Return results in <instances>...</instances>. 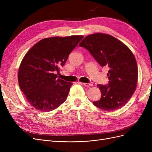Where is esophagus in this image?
Returning a JSON list of instances; mask_svg holds the SVG:
<instances>
[{
  "mask_svg": "<svg viewBox=\"0 0 152 152\" xmlns=\"http://www.w3.org/2000/svg\"><path fill=\"white\" fill-rule=\"evenodd\" d=\"M82 84L84 86H85L86 87H89L92 86V84H91V83H82Z\"/></svg>",
  "mask_w": 152,
  "mask_h": 152,
  "instance_id": "esophagus-1",
  "label": "esophagus"
}]
</instances>
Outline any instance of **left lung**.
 Returning a JSON list of instances; mask_svg holds the SVG:
<instances>
[{
	"label": "left lung",
	"mask_w": 152,
	"mask_h": 152,
	"mask_svg": "<svg viewBox=\"0 0 152 152\" xmlns=\"http://www.w3.org/2000/svg\"><path fill=\"white\" fill-rule=\"evenodd\" d=\"M79 46L88 50L102 67L109 68L108 84L97 85L102 96L93 104L105 111L126 105L136 88L138 77L137 62L131 50L116 38L102 33L87 36Z\"/></svg>",
	"instance_id": "8db88e82"
}]
</instances>
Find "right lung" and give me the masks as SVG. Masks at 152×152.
I'll use <instances>...</instances> for the list:
<instances>
[{"mask_svg": "<svg viewBox=\"0 0 152 152\" xmlns=\"http://www.w3.org/2000/svg\"><path fill=\"white\" fill-rule=\"evenodd\" d=\"M83 36L45 38L36 43L24 57L18 79L21 91L34 108L50 111L65 102L71 83L57 78L69 53Z\"/></svg>", "mask_w": 152, "mask_h": 152, "instance_id": "obj_1", "label": "right lung"}]
</instances>
